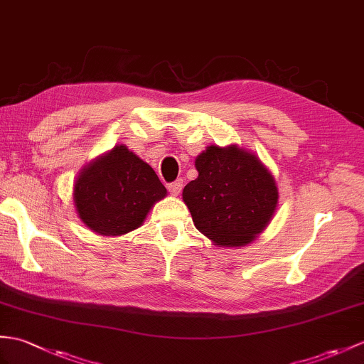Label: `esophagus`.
I'll list each match as a JSON object with an SVG mask.
<instances>
[{"mask_svg": "<svg viewBox=\"0 0 364 364\" xmlns=\"http://www.w3.org/2000/svg\"><path fill=\"white\" fill-rule=\"evenodd\" d=\"M167 189H168V192L172 193V196H178V193L183 189V180L181 178L180 180H175L173 183H171V184L167 186Z\"/></svg>", "mask_w": 364, "mask_h": 364, "instance_id": "obj_1", "label": "esophagus"}]
</instances>
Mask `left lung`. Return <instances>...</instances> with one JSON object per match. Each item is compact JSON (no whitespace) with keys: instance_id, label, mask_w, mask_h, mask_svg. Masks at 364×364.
Listing matches in <instances>:
<instances>
[{"instance_id":"8db88e82","label":"left lung","mask_w":364,"mask_h":364,"mask_svg":"<svg viewBox=\"0 0 364 364\" xmlns=\"http://www.w3.org/2000/svg\"><path fill=\"white\" fill-rule=\"evenodd\" d=\"M198 176L184 186L193 225L220 247H243L268 226L277 206L276 181L260 159L237 146H209Z\"/></svg>"}]
</instances>
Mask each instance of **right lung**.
<instances>
[{"label": "right lung", "instance_id": "1", "mask_svg": "<svg viewBox=\"0 0 364 364\" xmlns=\"http://www.w3.org/2000/svg\"><path fill=\"white\" fill-rule=\"evenodd\" d=\"M166 196L154 168L122 144L83 167L73 193L80 220L100 235L136 230Z\"/></svg>", "mask_w": 364, "mask_h": 364}]
</instances>
